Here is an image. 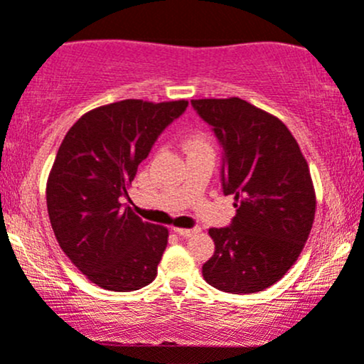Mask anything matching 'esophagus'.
<instances>
[{"instance_id":"esophagus-1","label":"esophagus","mask_w":364,"mask_h":364,"mask_svg":"<svg viewBox=\"0 0 364 364\" xmlns=\"http://www.w3.org/2000/svg\"><path fill=\"white\" fill-rule=\"evenodd\" d=\"M198 231H200V228H174V233L183 238L193 237V235H197Z\"/></svg>"}]
</instances>
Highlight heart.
Here are the masks:
<instances>
[{
	"instance_id": "1",
	"label": "heart",
	"mask_w": 364,
	"mask_h": 364,
	"mask_svg": "<svg viewBox=\"0 0 364 364\" xmlns=\"http://www.w3.org/2000/svg\"><path fill=\"white\" fill-rule=\"evenodd\" d=\"M183 149H185L186 154H191V151H213L210 149V141L207 138V134L203 133H195L191 136L185 138L183 141Z\"/></svg>"
}]
</instances>
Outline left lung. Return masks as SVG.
I'll return each instance as SVG.
<instances>
[{
	"mask_svg": "<svg viewBox=\"0 0 364 364\" xmlns=\"http://www.w3.org/2000/svg\"><path fill=\"white\" fill-rule=\"evenodd\" d=\"M223 149V193L233 195L230 226L210 228L214 255L202 274L214 289L255 294L297 261L316 210L309 167L274 115L240 98L191 100Z\"/></svg>",
	"mask_w": 364,
	"mask_h": 364,
	"instance_id": "8db88e82",
	"label": "left lung"
}]
</instances>
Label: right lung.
Masks as SVG:
<instances>
[{"instance_id":"obj_1","label":"right lung","mask_w":364,"mask_h":364,"mask_svg":"<svg viewBox=\"0 0 364 364\" xmlns=\"http://www.w3.org/2000/svg\"><path fill=\"white\" fill-rule=\"evenodd\" d=\"M188 102L122 100L82 115L60 145L46 185L58 245L98 287L131 292L157 277L167 228L122 203L138 166Z\"/></svg>"}]
</instances>
